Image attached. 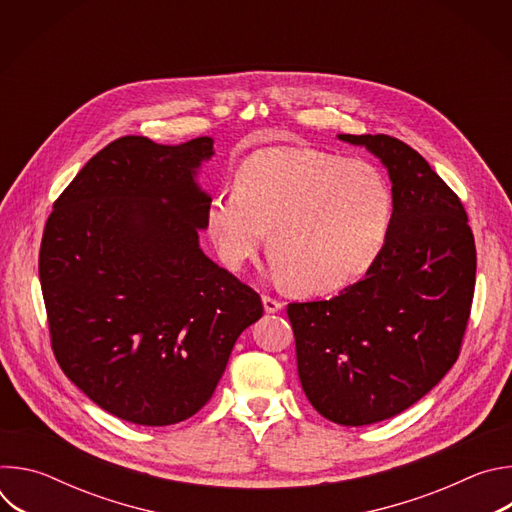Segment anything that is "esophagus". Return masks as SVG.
<instances>
[{
	"mask_svg": "<svg viewBox=\"0 0 512 512\" xmlns=\"http://www.w3.org/2000/svg\"><path fill=\"white\" fill-rule=\"evenodd\" d=\"M263 308H265L267 314H275V312H279L283 308V302L275 300L271 296H263Z\"/></svg>",
	"mask_w": 512,
	"mask_h": 512,
	"instance_id": "obj_1",
	"label": "esophagus"
}]
</instances>
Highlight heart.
I'll use <instances>...</instances> for the list:
<instances>
[{
    "label": "heart",
    "mask_w": 512,
    "mask_h": 512,
    "mask_svg": "<svg viewBox=\"0 0 512 512\" xmlns=\"http://www.w3.org/2000/svg\"><path fill=\"white\" fill-rule=\"evenodd\" d=\"M235 190L206 206V231L231 269L267 241L275 277L298 294H330L367 273L393 221V192L369 162L275 145L245 158Z\"/></svg>",
    "instance_id": "obj_1"
}]
</instances>
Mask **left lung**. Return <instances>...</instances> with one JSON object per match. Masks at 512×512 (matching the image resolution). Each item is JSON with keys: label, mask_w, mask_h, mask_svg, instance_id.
Wrapping results in <instances>:
<instances>
[{"label": "left lung", "mask_w": 512, "mask_h": 512, "mask_svg": "<svg viewBox=\"0 0 512 512\" xmlns=\"http://www.w3.org/2000/svg\"><path fill=\"white\" fill-rule=\"evenodd\" d=\"M387 166L393 221L364 279L332 300L287 304L298 375L314 409L340 425L389 419L454 367L470 320L476 245L458 194L405 141L338 135Z\"/></svg>", "instance_id": "obj_1"}]
</instances>
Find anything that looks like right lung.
<instances>
[{"label":"right lung","mask_w":512,"mask_h":512,"mask_svg":"<svg viewBox=\"0 0 512 512\" xmlns=\"http://www.w3.org/2000/svg\"><path fill=\"white\" fill-rule=\"evenodd\" d=\"M212 154L210 137H119L54 200L44 227L38 271L56 362L129 423L200 411L239 334L263 316L257 291L198 247L210 198L194 170Z\"/></svg>","instance_id":"add662e5"}]
</instances>
